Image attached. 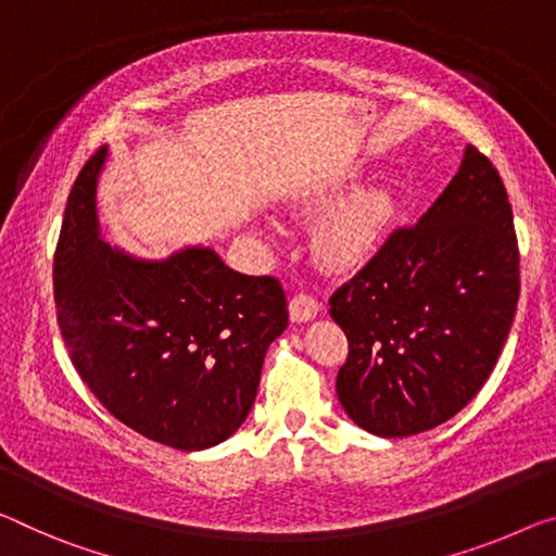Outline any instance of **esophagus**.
Here are the masks:
<instances>
[{
    "label": "esophagus",
    "mask_w": 556,
    "mask_h": 556,
    "mask_svg": "<svg viewBox=\"0 0 556 556\" xmlns=\"http://www.w3.org/2000/svg\"><path fill=\"white\" fill-rule=\"evenodd\" d=\"M288 313H290V320H293V323H307L320 313V303L315 301L313 295L298 293V295L290 298Z\"/></svg>",
    "instance_id": "34e87169"
}]
</instances>
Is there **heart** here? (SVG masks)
<instances>
[{"instance_id":"heart-1","label":"heart","mask_w":556,"mask_h":556,"mask_svg":"<svg viewBox=\"0 0 556 556\" xmlns=\"http://www.w3.org/2000/svg\"><path fill=\"white\" fill-rule=\"evenodd\" d=\"M392 203L386 189H361L330 213L318 233V251L332 266L363 261L380 241Z\"/></svg>"}]
</instances>
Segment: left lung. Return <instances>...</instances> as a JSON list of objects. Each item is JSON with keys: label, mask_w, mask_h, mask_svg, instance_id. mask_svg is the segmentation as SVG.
I'll list each match as a JSON object with an SVG mask.
<instances>
[{"label": "left lung", "mask_w": 556, "mask_h": 556, "mask_svg": "<svg viewBox=\"0 0 556 556\" xmlns=\"http://www.w3.org/2000/svg\"><path fill=\"white\" fill-rule=\"evenodd\" d=\"M519 301V249L505 184L467 147L447 189L330 295L348 338L340 405L380 438L455 417L490 378Z\"/></svg>", "instance_id": "left-lung-1"}]
</instances>
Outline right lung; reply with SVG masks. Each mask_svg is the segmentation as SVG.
<instances>
[{
    "mask_svg": "<svg viewBox=\"0 0 556 556\" xmlns=\"http://www.w3.org/2000/svg\"><path fill=\"white\" fill-rule=\"evenodd\" d=\"M109 149L84 164L54 253L56 320L89 390L134 432L206 450L249 417L268 345L288 326L273 276L230 270L216 251L141 261L101 241L97 184Z\"/></svg>",
    "mask_w": 556,
    "mask_h": 556,
    "instance_id": "1",
    "label": "right lung"
}]
</instances>
